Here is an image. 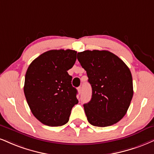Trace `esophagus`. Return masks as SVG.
Instances as JSON below:
<instances>
[{"instance_id": "esophagus-1", "label": "esophagus", "mask_w": 154, "mask_h": 154, "mask_svg": "<svg viewBox=\"0 0 154 154\" xmlns=\"http://www.w3.org/2000/svg\"><path fill=\"white\" fill-rule=\"evenodd\" d=\"M77 90H78V92H79V93L80 94V93H81V92H82V87L79 86V88H77Z\"/></svg>"}]
</instances>
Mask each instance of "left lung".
<instances>
[{"label": "left lung", "mask_w": 154, "mask_h": 154, "mask_svg": "<svg viewBox=\"0 0 154 154\" xmlns=\"http://www.w3.org/2000/svg\"><path fill=\"white\" fill-rule=\"evenodd\" d=\"M77 59L92 87L91 100L84 104L88 122L97 127L118 123L126 114L133 95L129 68L105 50H86L77 54Z\"/></svg>", "instance_id": "1"}]
</instances>
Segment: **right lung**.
<instances>
[{"instance_id":"obj_1","label":"right lung","mask_w":154,"mask_h":154,"mask_svg":"<svg viewBox=\"0 0 154 154\" xmlns=\"http://www.w3.org/2000/svg\"><path fill=\"white\" fill-rule=\"evenodd\" d=\"M77 59L71 49L50 50L31 63L25 76L23 91L31 112L42 123L61 126L69 121L78 103L77 90L67 71Z\"/></svg>"}]
</instances>
